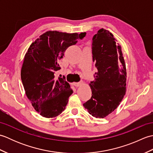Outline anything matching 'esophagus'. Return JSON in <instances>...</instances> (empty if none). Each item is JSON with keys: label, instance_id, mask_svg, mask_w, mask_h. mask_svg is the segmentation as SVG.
Returning a JSON list of instances; mask_svg holds the SVG:
<instances>
[{"label": "esophagus", "instance_id": "obj_1", "mask_svg": "<svg viewBox=\"0 0 153 153\" xmlns=\"http://www.w3.org/2000/svg\"><path fill=\"white\" fill-rule=\"evenodd\" d=\"M84 83H83V82H78V83H77V82H74L72 84H73V85H74V86H76V87H79V86H81L82 85H83Z\"/></svg>", "mask_w": 153, "mask_h": 153}]
</instances>
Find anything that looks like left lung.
Listing matches in <instances>:
<instances>
[{
	"label": "left lung",
	"mask_w": 153,
	"mask_h": 153,
	"mask_svg": "<svg viewBox=\"0 0 153 153\" xmlns=\"http://www.w3.org/2000/svg\"><path fill=\"white\" fill-rule=\"evenodd\" d=\"M92 54L97 71L89 83L92 96L83 106L93 116L103 118L117 108L125 95L126 63L121 45L103 28L93 37Z\"/></svg>",
	"instance_id": "left-lung-1"
}]
</instances>
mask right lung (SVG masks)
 Returning <instances> with one entry per match:
<instances>
[{"label": "right lung", "instance_id": "right-lung-1", "mask_svg": "<svg viewBox=\"0 0 153 153\" xmlns=\"http://www.w3.org/2000/svg\"><path fill=\"white\" fill-rule=\"evenodd\" d=\"M86 33H68L48 31L27 49L21 70L25 94L32 106L45 118H54L64 111L73 90L65 77H55L68 47L76 45Z\"/></svg>", "mask_w": 153, "mask_h": 153}]
</instances>
